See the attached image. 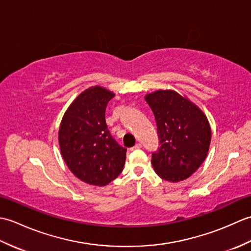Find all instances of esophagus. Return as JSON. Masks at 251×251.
Here are the masks:
<instances>
[{
  "instance_id": "1",
  "label": "esophagus",
  "mask_w": 251,
  "mask_h": 251,
  "mask_svg": "<svg viewBox=\"0 0 251 251\" xmlns=\"http://www.w3.org/2000/svg\"><path fill=\"white\" fill-rule=\"evenodd\" d=\"M141 148V145L140 143H137V145L135 146V147H132L131 149H130V151H134V150H138V149H140Z\"/></svg>"
}]
</instances>
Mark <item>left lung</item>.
Segmentation results:
<instances>
[{
  "label": "left lung",
  "instance_id": "8db88e82",
  "mask_svg": "<svg viewBox=\"0 0 251 251\" xmlns=\"http://www.w3.org/2000/svg\"><path fill=\"white\" fill-rule=\"evenodd\" d=\"M146 100L157 126L159 148L152 164L162 179L178 182L195 173L207 156L211 129L205 114L174 90H157Z\"/></svg>",
  "mask_w": 251,
  "mask_h": 251
}]
</instances>
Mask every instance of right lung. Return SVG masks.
I'll list each match as a JSON object with an SVG mask.
<instances>
[{
    "mask_svg": "<svg viewBox=\"0 0 251 251\" xmlns=\"http://www.w3.org/2000/svg\"><path fill=\"white\" fill-rule=\"evenodd\" d=\"M114 94L95 86L69 106L59 128L61 155L69 169L88 184L103 186L123 172L127 149L112 137L105 108Z\"/></svg>",
    "mask_w": 251,
    "mask_h": 251,
    "instance_id": "right-lung-1",
    "label": "right lung"
}]
</instances>
